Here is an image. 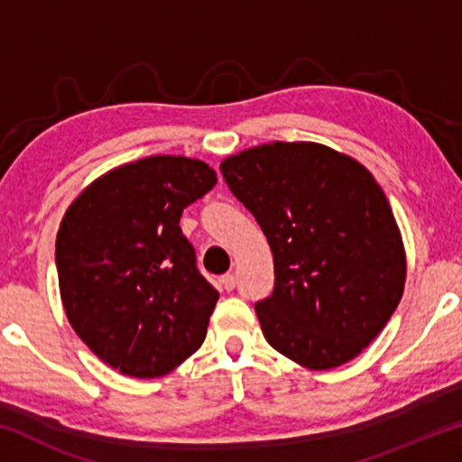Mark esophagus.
I'll return each instance as SVG.
<instances>
[{
  "instance_id": "obj_1",
  "label": "esophagus",
  "mask_w": 462,
  "mask_h": 462,
  "mask_svg": "<svg viewBox=\"0 0 462 462\" xmlns=\"http://www.w3.org/2000/svg\"><path fill=\"white\" fill-rule=\"evenodd\" d=\"M220 283H222V287L226 289V291H232V289L236 287V277L230 275V273H228V275H224V277L220 279Z\"/></svg>"
}]
</instances>
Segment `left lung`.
Returning <instances> with one entry per match:
<instances>
[{"label": "left lung", "mask_w": 462, "mask_h": 462, "mask_svg": "<svg viewBox=\"0 0 462 462\" xmlns=\"http://www.w3.org/2000/svg\"><path fill=\"white\" fill-rule=\"evenodd\" d=\"M220 171L275 263L273 293L254 306L264 338L311 371L353 361L389 322L408 271L371 171L330 146L279 140L228 156Z\"/></svg>", "instance_id": "8db88e82"}]
</instances>
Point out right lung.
<instances>
[{
    "instance_id": "1",
    "label": "right lung",
    "mask_w": 462,
    "mask_h": 462,
    "mask_svg": "<svg viewBox=\"0 0 462 462\" xmlns=\"http://www.w3.org/2000/svg\"><path fill=\"white\" fill-rule=\"evenodd\" d=\"M216 181L199 159L146 156L97 177L62 216V308L91 353L122 374L162 377L206 340L220 295L195 267L179 220Z\"/></svg>"
}]
</instances>
